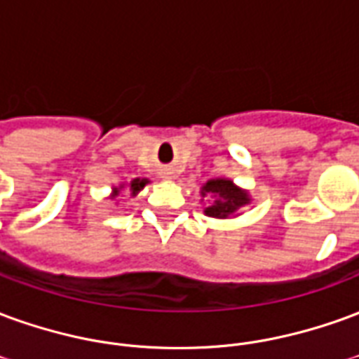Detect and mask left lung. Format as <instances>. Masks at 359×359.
Segmentation results:
<instances>
[{
	"instance_id": "obj_1",
	"label": "left lung",
	"mask_w": 359,
	"mask_h": 359,
	"mask_svg": "<svg viewBox=\"0 0 359 359\" xmlns=\"http://www.w3.org/2000/svg\"><path fill=\"white\" fill-rule=\"evenodd\" d=\"M202 194H208V198L211 200L210 205L205 208V215H210V217H229L250 202L248 194L226 179L210 180L203 187Z\"/></svg>"
}]
</instances>
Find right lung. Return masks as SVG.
I'll use <instances>...</instances> for the list:
<instances>
[{
  "mask_svg": "<svg viewBox=\"0 0 359 359\" xmlns=\"http://www.w3.org/2000/svg\"><path fill=\"white\" fill-rule=\"evenodd\" d=\"M146 184H148V180L146 179H134L133 182H130V192H133V194H136V192H138V190H142V188L146 187ZM118 194V188H115V196Z\"/></svg>",
  "mask_w": 359,
  "mask_h": 359,
  "instance_id": "1",
  "label": "right lung"
}]
</instances>
